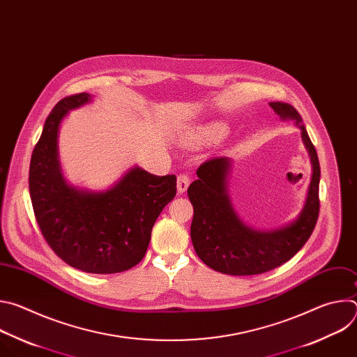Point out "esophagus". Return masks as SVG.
<instances>
[{"label":"esophagus","mask_w":357,"mask_h":357,"mask_svg":"<svg viewBox=\"0 0 357 357\" xmlns=\"http://www.w3.org/2000/svg\"><path fill=\"white\" fill-rule=\"evenodd\" d=\"M189 183H190V178H189L188 174H181V175H178L176 188H178V192H179V193H183V192L188 189Z\"/></svg>","instance_id":"obj_1"}]
</instances>
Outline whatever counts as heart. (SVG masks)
Instances as JSON below:
<instances>
[{
    "instance_id": "1",
    "label": "heart",
    "mask_w": 357,
    "mask_h": 357,
    "mask_svg": "<svg viewBox=\"0 0 357 357\" xmlns=\"http://www.w3.org/2000/svg\"><path fill=\"white\" fill-rule=\"evenodd\" d=\"M225 134V128L222 126H208L205 128H202L199 132V139L203 142L208 141H215L219 139Z\"/></svg>"
}]
</instances>
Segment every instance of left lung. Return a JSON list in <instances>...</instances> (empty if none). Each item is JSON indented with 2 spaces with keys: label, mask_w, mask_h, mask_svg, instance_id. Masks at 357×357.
<instances>
[{
  "label": "left lung",
  "mask_w": 357,
  "mask_h": 357,
  "mask_svg": "<svg viewBox=\"0 0 357 357\" xmlns=\"http://www.w3.org/2000/svg\"><path fill=\"white\" fill-rule=\"evenodd\" d=\"M268 105L282 120H294L301 128L312 162L308 196L303 209L289 225L268 231L252 229L240 220L227 193L231 160L216 157L203 162L197 168V179L188 188L193 205L190 238L197 257L223 274L256 275L287 263L308 241L319 216L321 167L317 149L291 105L282 101Z\"/></svg>",
  "instance_id": "8db88e82"
}]
</instances>
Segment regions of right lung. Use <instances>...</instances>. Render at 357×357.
<instances>
[{
  "label": "right lung",
  "mask_w": 357,
  "mask_h": 357,
  "mask_svg": "<svg viewBox=\"0 0 357 357\" xmlns=\"http://www.w3.org/2000/svg\"><path fill=\"white\" fill-rule=\"evenodd\" d=\"M90 100L87 93L65 97L47 116L32 152L29 195L42 236L59 259L84 273L114 274L144 259L155 220L176 195V176L134 167L103 192L70 186L59 164V127Z\"/></svg>",
  "instance_id": "add662e5"
}]
</instances>
